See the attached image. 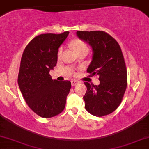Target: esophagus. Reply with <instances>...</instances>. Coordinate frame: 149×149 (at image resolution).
Segmentation results:
<instances>
[{
  "label": "esophagus",
  "mask_w": 149,
  "mask_h": 149,
  "mask_svg": "<svg viewBox=\"0 0 149 149\" xmlns=\"http://www.w3.org/2000/svg\"><path fill=\"white\" fill-rule=\"evenodd\" d=\"M78 84V81L76 80H71V85L72 86H76V85Z\"/></svg>",
  "instance_id": "1"
}]
</instances>
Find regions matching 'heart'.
<instances>
[{
  "label": "heart",
  "instance_id": "b5f03b06",
  "mask_svg": "<svg viewBox=\"0 0 149 149\" xmlns=\"http://www.w3.org/2000/svg\"><path fill=\"white\" fill-rule=\"evenodd\" d=\"M70 45H71V47L74 49V51L76 52L77 54H79L80 53H87L88 54L89 51V47L87 45V44L84 41H83V40H80V39H74V40H73L71 42ZM62 52L63 47H59L57 52L58 58L61 57V54H62Z\"/></svg>",
  "mask_w": 149,
  "mask_h": 149
}]
</instances>
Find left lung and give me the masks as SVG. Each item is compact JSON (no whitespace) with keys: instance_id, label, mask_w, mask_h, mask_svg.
I'll use <instances>...</instances> for the list:
<instances>
[{"instance_id":"1","label":"left lung","mask_w":149,"mask_h":149,"mask_svg":"<svg viewBox=\"0 0 149 149\" xmlns=\"http://www.w3.org/2000/svg\"><path fill=\"white\" fill-rule=\"evenodd\" d=\"M80 40L92 48V59L87 72L98 75V85L84 82L87 91L85 108L92 115L102 117L111 113L122 102L127 88V69L119 44L102 31L76 32Z\"/></svg>"}]
</instances>
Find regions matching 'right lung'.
<instances>
[{
    "label": "right lung",
    "mask_w": 149,
    "mask_h": 149,
    "mask_svg": "<svg viewBox=\"0 0 149 149\" xmlns=\"http://www.w3.org/2000/svg\"><path fill=\"white\" fill-rule=\"evenodd\" d=\"M69 31L37 36L22 54L18 85L30 109L42 118H52L63 111L71 90L69 80H52L49 71L57 65L59 47Z\"/></svg>",
    "instance_id": "obj_1"
}]
</instances>
